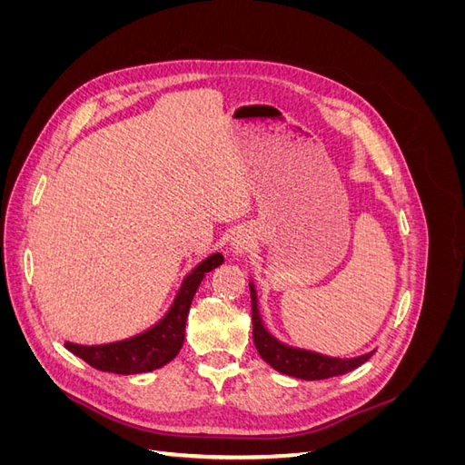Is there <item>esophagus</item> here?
<instances>
[{"instance_id":"1","label":"esophagus","mask_w":465,"mask_h":465,"mask_svg":"<svg viewBox=\"0 0 465 465\" xmlns=\"http://www.w3.org/2000/svg\"><path fill=\"white\" fill-rule=\"evenodd\" d=\"M232 252L236 256H242V254H246L248 252V248L252 246V238L248 236V234H244V232H238L234 238H232Z\"/></svg>"}]
</instances>
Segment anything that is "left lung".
I'll return each instance as SVG.
<instances>
[{
    "mask_svg": "<svg viewBox=\"0 0 465 465\" xmlns=\"http://www.w3.org/2000/svg\"><path fill=\"white\" fill-rule=\"evenodd\" d=\"M252 292V323H254V345L258 353L265 362H270L272 367L287 376L302 378V380H323L341 376L345 372L355 371L362 362H367L374 351L367 355H361L355 359H335L314 353V351L289 347L281 343L279 340L265 330L260 311H258V297L256 289L250 283Z\"/></svg>",
    "mask_w": 465,
    "mask_h": 465,
    "instance_id": "8db88e82",
    "label": "left lung"
}]
</instances>
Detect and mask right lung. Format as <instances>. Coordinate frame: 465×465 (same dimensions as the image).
<instances>
[{
  "label": "right lung",
  "mask_w": 465,
  "mask_h": 465,
  "mask_svg": "<svg viewBox=\"0 0 465 465\" xmlns=\"http://www.w3.org/2000/svg\"><path fill=\"white\" fill-rule=\"evenodd\" d=\"M224 262L223 254H211L184 279L174 304L166 316L151 330L139 333L130 340L106 343V345H77L65 341V347L74 355L91 364L93 369L114 374H139L151 372L171 362L184 343L186 318L193 294L198 291L205 273L213 272Z\"/></svg>",
  "instance_id": "add662e5"
}]
</instances>
